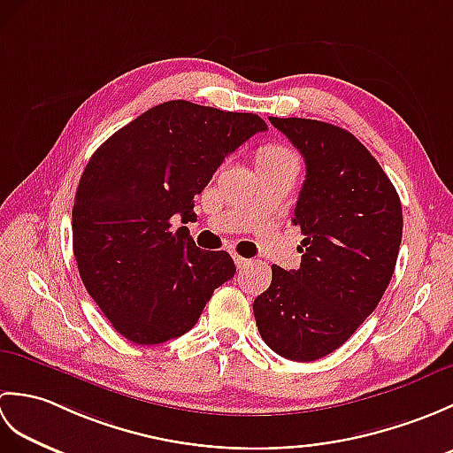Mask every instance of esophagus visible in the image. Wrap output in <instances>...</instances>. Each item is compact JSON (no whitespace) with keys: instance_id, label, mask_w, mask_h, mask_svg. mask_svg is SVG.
<instances>
[{"instance_id":"obj_1","label":"esophagus","mask_w":453,"mask_h":453,"mask_svg":"<svg viewBox=\"0 0 453 453\" xmlns=\"http://www.w3.org/2000/svg\"><path fill=\"white\" fill-rule=\"evenodd\" d=\"M234 261H235V265H237V268H245V266H249V258H243V257H239L237 253H234Z\"/></svg>"}]
</instances>
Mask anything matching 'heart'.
<instances>
[{
    "label": "heart",
    "instance_id": "heart-1",
    "mask_svg": "<svg viewBox=\"0 0 453 453\" xmlns=\"http://www.w3.org/2000/svg\"><path fill=\"white\" fill-rule=\"evenodd\" d=\"M294 153L286 148L280 146H273V148H266L261 156V161H276V159H292Z\"/></svg>",
    "mask_w": 453,
    "mask_h": 453
}]
</instances>
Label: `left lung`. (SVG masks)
<instances>
[{"label":"left lung","instance_id":"8db88e82","mask_svg":"<svg viewBox=\"0 0 453 453\" xmlns=\"http://www.w3.org/2000/svg\"><path fill=\"white\" fill-rule=\"evenodd\" d=\"M305 161L294 210L302 229V265H273V282L257 297L258 333L294 362H313L350 339L395 271L403 210L395 187L349 130L310 119H268Z\"/></svg>","mask_w":453,"mask_h":453}]
</instances>
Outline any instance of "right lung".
Returning a JSON list of instances; mask_svg holds the SVG:
<instances>
[{"label":"right lung","instance_id":"add662e5","mask_svg":"<svg viewBox=\"0 0 453 453\" xmlns=\"http://www.w3.org/2000/svg\"><path fill=\"white\" fill-rule=\"evenodd\" d=\"M266 128L253 112L167 101L93 153L75 192L73 255L83 286L124 339L159 344L185 334L234 278L232 257L202 251L171 219L196 216L195 196L216 169Z\"/></svg>","mask_w":453,"mask_h":453}]
</instances>
